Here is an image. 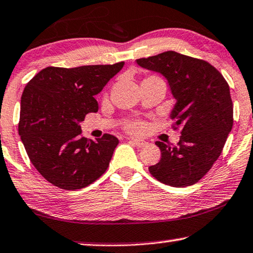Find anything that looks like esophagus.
<instances>
[{
  "label": "esophagus",
  "instance_id": "obj_1",
  "mask_svg": "<svg viewBox=\"0 0 253 253\" xmlns=\"http://www.w3.org/2000/svg\"><path fill=\"white\" fill-rule=\"evenodd\" d=\"M130 143H132L134 146H137V147H143V146H145L146 145V142L145 140H142V139H134V138H131L130 139Z\"/></svg>",
  "mask_w": 253,
  "mask_h": 253
}]
</instances>
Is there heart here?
<instances>
[{
  "label": "heart",
  "mask_w": 253,
  "mask_h": 253,
  "mask_svg": "<svg viewBox=\"0 0 253 253\" xmlns=\"http://www.w3.org/2000/svg\"><path fill=\"white\" fill-rule=\"evenodd\" d=\"M146 79H160L158 77H155V75H151V77H147ZM145 79V80H146ZM126 129L131 131V132L134 133H140L145 130V124L143 122H139V121H136V122H131L126 126Z\"/></svg>",
  "instance_id": "b5f03b06"
}]
</instances>
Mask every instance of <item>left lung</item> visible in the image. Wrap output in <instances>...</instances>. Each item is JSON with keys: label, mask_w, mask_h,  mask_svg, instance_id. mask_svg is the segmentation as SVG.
<instances>
[{"label": "left lung", "mask_w": 253, "mask_h": 253, "mask_svg": "<svg viewBox=\"0 0 253 253\" xmlns=\"http://www.w3.org/2000/svg\"><path fill=\"white\" fill-rule=\"evenodd\" d=\"M137 64L167 79L176 98L172 129L181 133L176 145L156 142L162 158L149 167L150 173L172 187L194 185L217 160L232 129L234 104L227 80L208 61L174 51L137 59Z\"/></svg>", "instance_id": "8db88e82"}]
</instances>
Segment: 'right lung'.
Listing matches in <instances>:
<instances>
[{
	"label": "right lung",
	"mask_w": 253,
	"mask_h": 253,
	"mask_svg": "<svg viewBox=\"0 0 253 253\" xmlns=\"http://www.w3.org/2000/svg\"><path fill=\"white\" fill-rule=\"evenodd\" d=\"M123 65L50 66L26 84L18 133L32 165L53 186L77 191L107 170L119 139L109 133L95 142L84 138L79 123L88 113H96L94 95Z\"/></svg>",
	"instance_id": "obj_1"
}]
</instances>
